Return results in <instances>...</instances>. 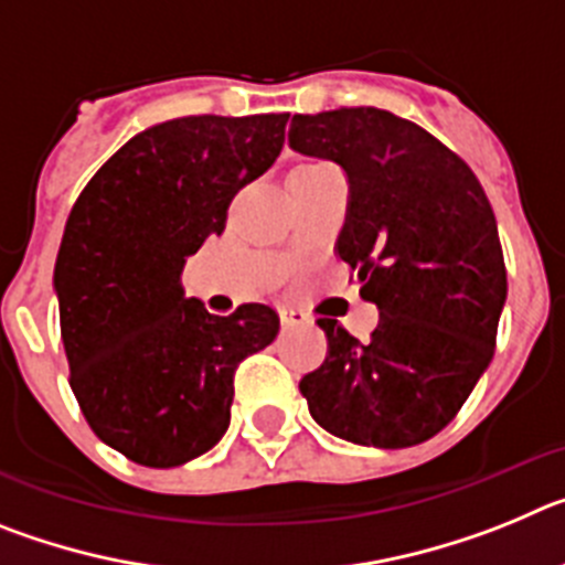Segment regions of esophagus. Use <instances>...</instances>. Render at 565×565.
<instances>
[{"label":"esophagus","mask_w":565,"mask_h":565,"mask_svg":"<svg viewBox=\"0 0 565 565\" xmlns=\"http://www.w3.org/2000/svg\"><path fill=\"white\" fill-rule=\"evenodd\" d=\"M279 319H282V326H286V328L308 326V322H311V317H308V313L302 311V308H291V306L279 308Z\"/></svg>","instance_id":"34e87169"}]
</instances>
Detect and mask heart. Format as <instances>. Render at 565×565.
Returning <instances> with one entry per match:
<instances>
[{"instance_id":"1","label":"heart","mask_w":565,"mask_h":565,"mask_svg":"<svg viewBox=\"0 0 565 565\" xmlns=\"http://www.w3.org/2000/svg\"><path fill=\"white\" fill-rule=\"evenodd\" d=\"M306 167H317V163H302V167H297V169H306Z\"/></svg>"}]
</instances>
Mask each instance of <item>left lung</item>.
Listing matches in <instances>:
<instances>
[{"mask_svg":"<svg viewBox=\"0 0 565 565\" xmlns=\"http://www.w3.org/2000/svg\"><path fill=\"white\" fill-rule=\"evenodd\" d=\"M288 143L348 178L337 254L379 326L359 342L319 317L328 356L302 376L308 411L344 441L402 450L441 433L492 362L507 266L476 172L418 124L379 107L294 115Z\"/></svg>","mask_w":565,"mask_h":565,"instance_id":"left-lung-1","label":"left lung"}]
</instances>
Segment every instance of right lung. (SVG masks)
Listing matches in <instances>:
<instances>
[{
    "label": "right lung",
    "instance_id": "1",
    "mask_svg": "<svg viewBox=\"0 0 565 565\" xmlns=\"http://www.w3.org/2000/svg\"><path fill=\"white\" fill-rule=\"evenodd\" d=\"M282 115H186L138 132L89 178L56 257L70 387L104 444L178 467L228 427L234 371L274 342L279 317L246 302L214 317L181 268L223 234L234 194L277 161Z\"/></svg>",
    "mask_w": 565,
    "mask_h": 565
}]
</instances>
